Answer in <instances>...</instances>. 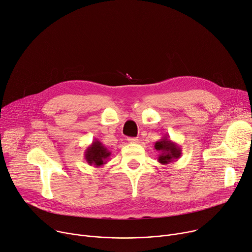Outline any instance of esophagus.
Listing matches in <instances>:
<instances>
[{"instance_id":"obj_1","label":"esophagus","mask_w":252,"mask_h":252,"mask_svg":"<svg viewBox=\"0 0 252 252\" xmlns=\"http://www.w3.org/2000/svg\"><path fill=\"white\" fill-rule=\"evenodd\" d=\"M127 140L130 143H137L138 142V139L135 138V137H129V138H127Z\"/></svg>"}]
</instances>
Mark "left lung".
<instances>
[{"label":"left lung","mask_w":252,"mask_h":252,"mask_svg":"<svg viewBox=\"0 0 252 252\" xmlns=\"http://www.w3.org/2000/svg\"><path fill=\"white\" fill-rule=\"evenodd\" d=\"M159 154L158 160L161 164H169L170 162L177 161L182 156V148L181 146L170 140L168 135H165L161 139L156 142L154 144Z\"/></svg>","instance_id":"obj_1"}]
</instances>
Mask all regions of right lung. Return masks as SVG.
<instances>
[{
  "label": "right lung",
  "mask_w": 252,
  "mask_h": 252,
  "mask_svg": "<svg viewBox=\"0 0 252 252\" xmlns=\"http://www.w3.org/2000/svg\"><path fill=\"white\" fill-rule=\"evenodd\" d=\"M111 152L98 139H94L85 152V159L89 165L100 168L106 164L110 158Z\"/></svg>",
  "instance_id": "obj_1"
}]
</instances>
